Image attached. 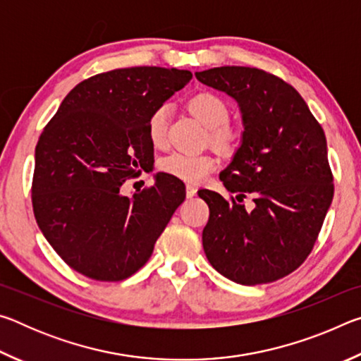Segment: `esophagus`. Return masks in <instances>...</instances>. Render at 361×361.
Wrapping results in <instances>:
<instances>
[{
    "label": "esophagus",
    "mask_w": 361,
    "mask_h": 361,
    "mask_svg": "<svg viewBox=\"0 0 361 361\" xmlns=\"http://www.w3.org/2000/svg\"><path fill=\"white\" fill-rule=\"evenodd\" d=\"M195 192H197V189H195L194 186H191V185L186 186V195H188V197H194Z\"/></svg>",
    "instance_id": "34e87169"
}]
</instances>
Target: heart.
<instances>
[{"instance_id":"obj_1","label":"heart","mask_w":361,"mask_h":361,"mask_svg":"<svg viewBox=\"0 0 361 361\" xmlns=\"http://www.w3.org/2000/svg\"><path fill=\"white\" fill-rule=\"evenodd\" d=\"M189 111L205 127H209L210 142L219 149L229 151L239 143V132L229 124V106L221 97L212 92L194 95L188 103ZM169 103H162L152 109L148 118V137L156 148H164L169 140ZM218 167V159L212 154H189V152H170L159 161V169L164 173L172 175L188 183L204 181Z\"/></svg>"}]
</instances>
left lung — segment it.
I'll use <instances>...</instances> for the list:
<instances>
[{
    "label": "left lung",
    "instance_id": "obj_1",
    "mask_svg": "<svg viewBox=\"0 0 361 361\" xmlns=\"http://www.w3.org/2000/svg\"><path fill=\"white\" fill-rule=\"evenodd\" d=\"M195 78L235 99L243 121L240 148L219 173L235 197L199 191L210 209L207 259L235 283L276 282L312 252L331 205L325 132L298 90L264 70L218 66ZM248 195L250 212L240 204Z\"/></svg>",
    "mask_w": 361,
    "mask_h": 361
}]
</instances>
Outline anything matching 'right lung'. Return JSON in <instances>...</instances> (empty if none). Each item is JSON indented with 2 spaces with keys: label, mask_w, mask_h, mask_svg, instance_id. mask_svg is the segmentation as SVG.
I'll use <instances>...</instances> for the list:
<instances>
[{
  "label": "right lung",
  "mask_w": 361,
  "mask_h": 361,
  "mask_svg": "<svg viewBox=\"0 0 361 361\" xmlns=\"http://www.w3.org/2000/svg\"><path fill=\"white\" fill-rule=\"evenodd\" d=\"M192 79L188 70L133 66L84 79L65 97L35 149L36 223L66 264L100 282L142 269L185 200L181 181L157 173L154 185L121 194L154 162L148 118Z\"/></svg>",
  "instance_id": "add662e5"
}]
</instances>
